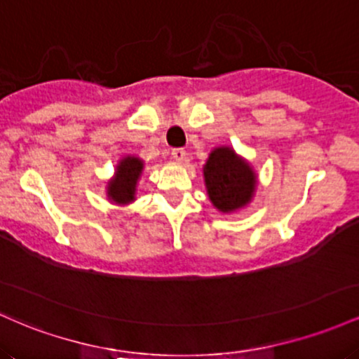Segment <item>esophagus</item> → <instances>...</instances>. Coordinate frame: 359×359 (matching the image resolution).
Instances as JSON below:
<instances>
[{
  "label": "esophagus",
  "instance_id": "obj_1",
  "mask_svg": "<svg viewBox=\"0 0 359 359\" xmlns=\"http://www.w3.org/2000/svg\"><path fill=\"white\" fill-rule=\"evenodd\" d=\"M184 158H187V151H183V149H172L171 151V159L176 163H183Z\"/></svg>",
  "mask_w": 359,
  "mask_h": 359
}]
</instances>
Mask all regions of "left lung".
<instances>
[{
    "instance_id": "obj_1",
    "label": "left lung",
    "mask_w": 359,
    "mask_h": 359,
    "mask_svg": "<svg viewBox=\"0 0 359 359\" xmlns=\"http://www.w3.org/2000/svg\"><path fill=\"white\" fill-rule=\"evenodd\" d=\"M205 187L212 205L222 213L244 208L256 191V172L232 147H215L203 166Z\"/></svg>"
}]
</instances>
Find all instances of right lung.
Wrapping results in <instances>:
<instances>
[{"mask_svg":"<svg viewBox=\"0 0 359 359\" xmlns=\"http://www.w3.org/2000/svg\"><path fill=\"white\" fill-rule=\"evenodd\" d=\"M144 171V161L135 156H126L116 164L115 176L108 181L107 196L116 205H128L135 200L137 181Z\"/></svg>","mask_w":359,"mask_h":359,"instance_id":"right-lung-1","label":"right lung"}]
</instances>
